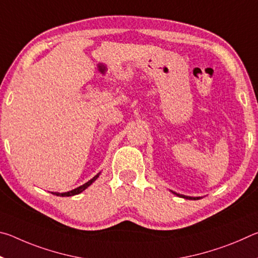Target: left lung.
I'll list each match as a JSON object with an SVG mask.
<instances>
[{"label":"left lung","mask_w":258,"mask_h":258,"mask_svg":"<svg viewBox=\"0 0 258 258\" xmlns=\"http://www.w3.org/2000/svg\"><path fill=\"white\" fill-rule=\"evenodd\" d=\"M175 194V192H174ZM176 196H178V197H182V198H185V199H191V200H198L200 199V197H187V196H183V195H178V194H175Z\"/></svg>","instance_id":"1"}]
</instances>
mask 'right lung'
I'll use <instances>...</instances> for the list:
<instances>
[{
  "mask_svg": "<svg viewBox=\"0 0 258 258\" xmlns=\"http://www.w3.org/2000/svg\"><path fill=\"white\" fill-rule=\"evenodd\" d=\"M99 175H100V173H98L97 175H95L93 178H91V180H90L89 182H86L85 184L78 186V187H76V189H74V190H72V191L64 192V194H59V192H52V194L55 195V196H58V197H71V196L78 195V194H81L82 191H84L87 186H90L91 184H92V183L99 177Z\"/></svg>",
  "mask_w": 258,
  "mask_h": 258,
  "instance_id": "obj_1",
  "label": "right lung"
}]
</instances>
